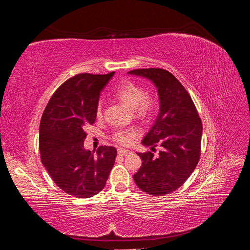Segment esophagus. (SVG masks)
Returning a JSON list of instances; mask_svg holds the SVG:
<instances>
[{"instance_id":"34e87169","label":"esophagus","mask_w":250,"mask_h":250,"mask_svg":"<svg viewBox=\"0 0 250 250\" xmlns=\"http://www.w3.org/2000/svg\"><path fill=\"white\" fill-rule=\"evenodd\" d=\"M118 153H119L120 155H127V154L130 153V151L127 150V149L120 148V149H118Z\"/></svg>"}]
</instances>
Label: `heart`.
Wrapping results in <instances>:
<instances>
[{"mask_svg":"<svg viewBox=\"0 0 250 250\" xmlns=\"http://www.w3.org/2000/svg\"><path fill=\"white\" fill-rule=\"evenodd\" d=\"M145 89L141 85L133 82L127 81L121 84L115 92L113 96L125 106L133 110L134 115L141 119H149L153 116L156 110V99L150 95H145ZM102 116L101 104L97 107V117ZM139 135V130L135 128L129 129H120L113 132L112 140L121 144V145H129L133 139Z\"/></svg>","mask_w":250,"mask_h":250,"instance_id":"obj_1","label":"heart"}]
</instances>
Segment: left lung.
<instances>
[{
	"label": "left lung",
	"instance_id": "left-lung-1",
	"mask_svg": "<svg viewBox=\"0 0 250 250\" xmlns=\"http://www.w3.org/2000/svg\"><path fill=\"white\" fill-rule=\"evenodd\" d=\"M154 83L160 98V113L143 139L145 146L163 147L158 156L138 153L142 167L134 174L135 184L147 194L163 196L185 184L201 154L202 123L191 96L174 75L164 69H137L128 72Z\"/></svg>",
	"mask_w": 250,
	"mask_h": 250
}]
</instances>
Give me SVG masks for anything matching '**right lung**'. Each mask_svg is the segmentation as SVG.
<instances>
[{
  "label": "right lung",
  "mask_w": 250,
  "mask_h": 250,
  "mask_svg": "<svg viewBox=\"0 0 250 250\" xmlns=\"http://www.w3.org/2000/svg\"><path fill=\"white\" fill-rule=\"evenodd\" d=\"M115 72L78 74L53 94L40 125L41 160L53 181L77 198L103 190L115 164V147L100 146L97 155L85 150V129L97 117L100 92Z\"/></svg>",
  "instance_id": "add662e5"
}]
</instances>
